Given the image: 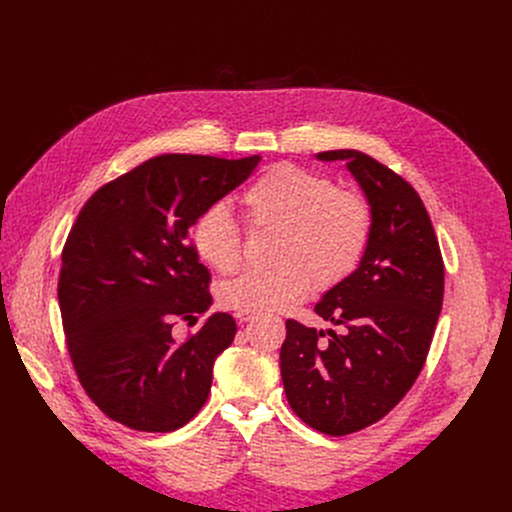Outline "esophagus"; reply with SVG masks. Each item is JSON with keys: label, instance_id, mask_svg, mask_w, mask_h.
<instances>
[{"label": "esophagus", "instance_id": "34e87169", "mask_svg": "<svg viewBox=\"0 0 512 512\" xmlns=\"http://www.w3.org/2000/svg\"><path fill=\"white\" fill-rule=\"evenodd\" d=\"M257 316L255 314H245V312H239L237 314V320L241 322V324H247V322H253Z\"/></svg>", "mask_w": 512, "mask_h": 512}]
</instances>
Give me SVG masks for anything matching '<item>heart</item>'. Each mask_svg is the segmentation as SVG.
Listing matches in <instances>:
<instances>
[{
  "instance_id": "1",
  "label": "heart",
  "mask_w": 512,
  "mask_h": 512,
  "mask_svg": "<svg viewBox=\"0 0 512 512\" xmlns=\"http://www.w3.org/2000/svg\"><path fill=\"white\" fill-rule=\"evenodd\" d=\"M253 231H273L267 271H247L221 289V304L245 314L283 312L310 287L332 289L358 267L367 251L373 212L367 198L336 188L322 174L279 164L241 198ZM192 245L212 269L233 273L243 261V235L227 206L212 204L192 225Z\"/></svg>"
}]
</instances>
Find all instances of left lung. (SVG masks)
<instances>
[{
	"label": "left lung",
	"mask_w": 512,
	"mask_h": 512,
	"mask_svg": "<svg viewBox=\"0 0 512 512\" xmlns=\"http://www.w3.org/2000/svg\"><path fill=\"white\" fill-rule=\"evenodd\" d=\"M316 158L346 162L367 196L373 229L354 273L314 308L342 334L287 320L279 367L294 413L322 433L346 435L385 417L419 377L442 312L444 261L409 182L356 150Z\"/></svg>",
	"instance_id": "obj_1"
}]
</instances>
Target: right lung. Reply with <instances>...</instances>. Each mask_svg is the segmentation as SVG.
Segmentation results:
<instances>
[{
  "label": "right lung",
  "mask_w": 512,
  "mask_h": 512,
  "mask_svg": "<svg viewBox=\"0 0 512 512\" xmlns=\"http://www.w3.org/2000/svg\"><path fill=\"white\" fill-rule=\"evenodd\" d=\"M259 160L164 154L81 208L62 249L58 304L79 381L113 421L166 433L206 403L214 360L237 324L216 312L184 342L174 338L178 318L192 320L212 304L190 227Z\"/></svg>",
  "instance_id": "right-lung-1"
}]
</instances>
